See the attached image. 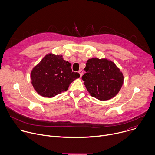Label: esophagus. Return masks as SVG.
<instances>
[{
	"label": "esophagus",
	"instance_id": "1",
	"mask_svg": "<svg viewBox=\"0 0 155 155\" xmlns=\"http://www.w3.org/2000/svg\"><path fill=\"white\" fill-rule=\"evenodd\" d=\"M78 73L80 74V77L82 76V75H83V71L81 70V69H80V70H79V71H78Z\"/></svg>",
	"mask_w": 155,
	"mask_h": 155
}]
</instances>
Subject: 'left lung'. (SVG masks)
<instances>
[{"label":"left lung","mask_w":155,"mask_h":155,"mask_svg":"<svg viewBox=\"0 0 155 155\" xmlns=\"http://www.w3.org/2000/svg\"><path fill=\"white\" fill-rule=\"evenodd\" d=\"M82 77L86 90L92 97L100 101L114 97L124 81L122 72L112 61L93 58L87 61Z\"/></svg>","instance_id":"obj_1"}]
</instances>
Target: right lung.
<instances>
[{
	"label": "right lung",
	"mask_w": 155,
	"mask_h": 155,
	"mask_svg": "<svg viewBox=\"0 0 155 155\" xmlns=\"http://www.w3.org/2000/svg\"><path fill=\"white\" fill-rule=\"evenodd\" d=\"M71 65L62 55L47 54L31 71L34 90L42 97L48 98L67 91L70 84L80 77L78 72H72Z\"/></svg>",
	"instance_id": "right-lung-1"
}]
</instances>
